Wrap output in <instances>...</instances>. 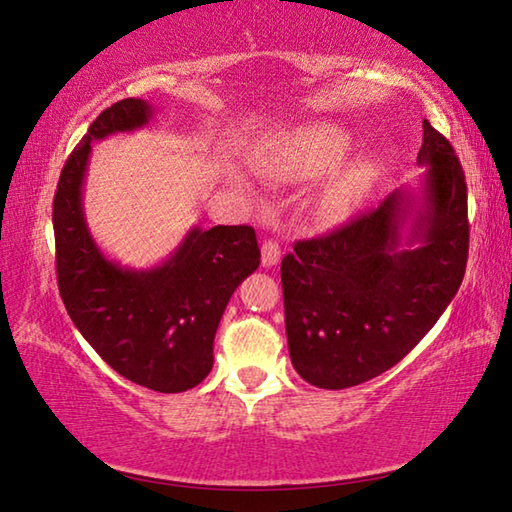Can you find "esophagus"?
<instances>
[{
	"instance_id": "obj_1",
	"label": "esophagus",
	"mask_w": 512,
	"mask_h": 512,
	"mask_svg": "<svg viewBox=\"0 0 512 512\" xmlns=\"http://www.w3.org/2000/svg\"><path fill=\"white\" fill-rule=\"evenodd\" d=\"M280 257H282L280 244H277V241H273V239L264 241V246H262V264L266 268L277 266V262H280Z\"/></svg>"
}]
</instances>
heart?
<instances>
[{
  "label": "heart",
  "instance_id": "obj_1",
  "mask_svg": "<svg viewBox=\"0 0 512 512\" xmlns=\"http://www.w3.org/2000/svg\"><path fill=\"white\" fill-rule=\"evenodd\" d=\"M350 149L348 135L339 128L316 124L296 128V131L282 133L259 146L255 151V162L268 176L275 178H309L316 173H325L339 164ZM235 183H241L237 173H230ZM377 178V164L372 160H359L352 167L341 171L320 189L314 212L318 219L327 223L341 221L354 212L363 196L370 192Z\"/></svg>",
  "mask_w": 512,
  "mask_h": 512
}]
</instances>
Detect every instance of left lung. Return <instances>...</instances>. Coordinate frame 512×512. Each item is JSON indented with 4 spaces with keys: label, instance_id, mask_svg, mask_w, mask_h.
I'll return each mask as SVG.
<instances>
[{
    "label": "left lung",
    "instance_id": "left-lung-1",
    "mask_svg": "<svg viewBox=\"0 0 512 512\" xmlns=\"http://www.w3.org/2000/svg\"><path fill=\"white\" fill-rule=\"evenodd\" d=\"M418 189H395L377 210L282 259L291 363L311 386L341 391L402 361L461 287L470 223L463 167L422 121Z\"/></svg>",
    "mask_w": 512,
    "mask_h": 512
}]
</instances>
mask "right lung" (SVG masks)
<instances>
[{
    "label": "right lung",
    "mask_w": 512,
    "mask_h": 512,
    "mask_svg": "<svg viewBox=\"0 0 512 512\" xmlns=\"http://www.w3.org/2000/svg\"><path fill=\"white\" fill-rule=\"evenodd\" d=\"M144 99L112 103L92 121L60 171L54 196L60 298L83 339L133 384L183 393L210 375L214 336L230 296L259 266L250 225H194L151 268H126L101 253L83 212L92 142L133 133L153 119Z\"/></svg>",
    "instance_id": "add662e5"
}]
</instances>
